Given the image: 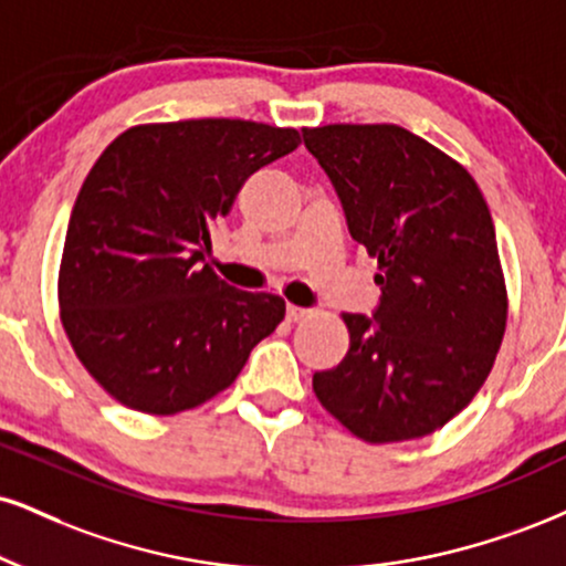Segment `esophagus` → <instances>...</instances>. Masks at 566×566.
Instances as JSON below:
<instances>
[{"label":"esophagus","mask_w":566,"mask_h":566,"mask_svg":"<svg viewBox=\"0 0 566 566\" xmlns=\"http://www.w3.org/2000/svg\"><path fill=\"white\" fill-rule=\"evenodd\" d=\"M308 316H311L308 308H301V305H287L290 322H303V318H308Z\"/></svg>","instance_id":"esophagus-1"}]
</instances>
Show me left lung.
Returning a JSON list of instances; mask_svg holds the SVG:
<instances>
[{
  "label": "left lung",
  "instance_id": "1",
  "mask_svg": "<svg viewBox=\"0 0 566 566\" xmlns=\"http://www.w3.org/2000/svg\"><path fill=\"white\" fill-rule=\"evenodd\" d=\"M377 261L374 318L343 313L350 348L313 374L318 403L371 446L438 432L485 385L509 295L490 208L472 174L395 124L303 128Z\"/></svg>",
  "mask_w": 566,
  "mask_h": 566
}]
</instances>
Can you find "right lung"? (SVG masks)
I'll use <instances>...</instances> for the list:
<instances>
[{
    "label": "right lung",
    "mask_w": 566,
    "mask_h": 566,
    "mask_svg": "<svg viewBox=\"0 0 566 566\" xmlns=\"http://www.w3.org/2000/svg\"><path fill=\"white\" fill-rule=\"evenodd\" d=\"M297 145V128L258 120H171L126 128L94 163L57 303L78 360L118 403L153 417L202 406L282 322V297L229 287L206 253L242 184Z\"/></svg>",
    "instance_id": "obj_1"
}]
</instances>
